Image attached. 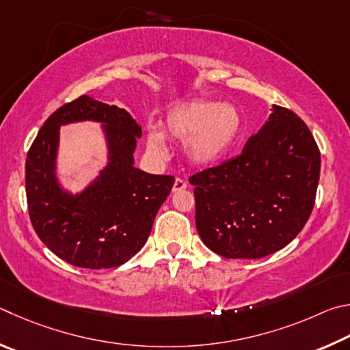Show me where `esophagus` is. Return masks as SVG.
Here are the masks:
<instances>
[{
	"mask_svg": "<svg viewBox=\"0 0 350 350\" xmlns=\"http://www.w3.org/2000/svg\"><path fill=\"white\" fill-rule=\"evenodd\" d=\"M186 187H187V183L185 180L176 178L175 183H174V187H172V191H174V192H181V191H185Z\"/></svg>",
	"mask_w": 350,
	"mask_h": 350,
	"instance_id": "esophagus-1",
	"label": "esophagus"
}]
</instances>
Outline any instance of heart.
Returning <instances> with one entry per match:
<instances>
[{
    "instance_id": "b5f03b06",
    "label": "heart",
    "mask_w": 350,
    "mask_h": 350,
    "mask_svg": "<svg viewBox=\"0 0 350 350\" xmlns=\"http://www.w3.org/2000/svg\"><path fill=\"white\" fill-rule=\"evenodd\" d=\"M165 131L186 142V155L195 164L219 161L234 149L243 131V115L235 104L218 101H189L165 115ZM147 146L153 153L164 155L167 143L161 131L147 133Z\"/></svg>"
}]
</instances>
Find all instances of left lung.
<instances>
[{"mask_svg": "<svg viewBox=\"0 0 350 350\" xmlns=\"http://www.w3.org/2000/svg\"><path fill=\"white\" fill-rule=\"evenodd\" d=\"M320 150L289 109L272 113L241 155L191 176L201 240L224 258L256 260L286 247L314 209Z\"/></svg>", "mask_w": 350, "mask_h": 350, "instance_id": "1", "label": "left lung"}]
</instances>
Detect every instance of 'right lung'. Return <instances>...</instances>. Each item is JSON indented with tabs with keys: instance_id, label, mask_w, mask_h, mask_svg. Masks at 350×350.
I'll list each match as a JSON object with an SVG mask.
<instances>
[{
	"instance_id": "add662e5",
	"label": "right lung",
	"mask_w": 350,
	"mask_h": 350,
	"mask_svg": "<svg viewBox=\"0 0 350 350\" xmlns=\"http://www.w3.org/2000/svg\"><path fill=\"white\" fill-rule=\"evenodd\" d=\"M84 120L100 122L107 165L73 194L57 175L59 129ZM138 138L141 126L127 110L89 95L64 104L40 129L26 159L27 206L36 235L58 258L77 267L110 269L143 249L175 178L135 167Z\"/></svg>"
}]
</instances>
